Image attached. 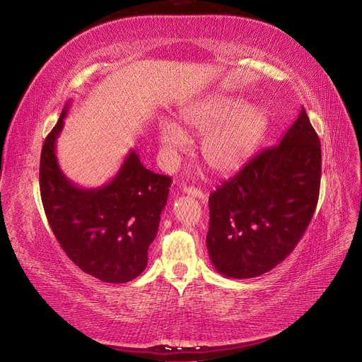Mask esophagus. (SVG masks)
<instances>
[{
	"label": "esophagus",
	"instance_id": "obj_1",
	"mask_svg": "<svg viewBox=\"0 0 362 362\" xmlns=\"http://www.w3.org/2000/svg\"><path fill=\"white\" fill-rule=\"evenodd\" d=\"M182 192H184L185 194L193 196V198H198V199H202V201H205V199H206V194H205L202 190H199V189H194V187H190V185H184Z\"/></svg>",
	"mask_w": 362,
	"mask_h": 362
}]
</instances>
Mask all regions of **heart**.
<instances>
[{
  "mask_svg": "<svg viewBox=\"0 0 362 362\" xmlns=\"http://www.w3.org/2000/svg\"><path fill=\"white\" fill-rule=\"evenodd\" d=\"M181 128L163 122L158 141L168 164L177 161L189 138L202 137L201 157L216 173H231L252 157L266 134L269 115L258 104H245L237 96L216 95L194 101L180 113Z\"/></svg>",
  "mask_w": 362,
  "mask_h": 362,
  "instance_id": "heart-1",
  "label": "heart"
}]
</instances>
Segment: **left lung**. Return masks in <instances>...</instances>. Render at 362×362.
<instances>
[{
	"instance_id": "obj_1",
	"label": "left lung",
	"mask_w": 362,
	"mask_h": 362,
	"mask_svg": "<svg viewBox=\"0 0 362 362\" xmlns=\"http://www.w3.org/2000/svg\"><path fill=\"white\" fill-rule=\"evenodd\" d=\"M320 139L305 108L279 145L250 158L210 194L206 247L226 278L262 275L286 259L319 201Z\"/></svg>"
}]
</instances>
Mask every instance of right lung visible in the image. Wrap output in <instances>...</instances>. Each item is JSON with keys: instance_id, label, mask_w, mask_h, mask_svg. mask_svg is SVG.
<instances>
[{"instance_id": "1", "label": "right lung", "mask_w": 362, "mask_h": 362, "mask_svg": "<svg viewBox=\"0 0 362 362\" xmlns=\"http://www.w3.org/2000/svg\"><path fill=\"white\" fill-rule=\"evenodd\" d=\"M68 107L51 129L40 154V196L62 249L83 272L103 282L124 284L148 264L172 180L148 170L133 149L116 177L103 187L81 189L59 168L56 141Z\"/></svg>"}]
</instances>
